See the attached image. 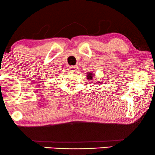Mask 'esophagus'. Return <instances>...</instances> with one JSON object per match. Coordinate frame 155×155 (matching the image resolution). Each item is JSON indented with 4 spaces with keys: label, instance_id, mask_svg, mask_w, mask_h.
I'll return each mask as SVG.
<instances>
[{
    "label": "esophagus",
    "instance_id": "34e87169",
    "mask_svg": "<svg viewBox=\"0 0 155 155\" xmlns=\"http://www.w3.org/2000/svg\"><path fill=\"white\" fill-rule=\"evenodd\" d=\"M68 71L71 72H76L77 71V67L76 66H71L68 68Z\"/></svg>",
    "mask_w": 155,
    "mask_h": 155
}]
</instances>
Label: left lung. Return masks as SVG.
I'll use <instances>...</instances> for the list:
<instances>
[{
	"mask_svg": "<svg viewBox=\"0 0 155 155\" xmlns=\"http://www.w3.org/2000/svg\"><path fill=\"white\" fill-rule=\"evenodd\" d=\"M88 79H90V80H91L92 79V74H88Z\"/></svg>",
	"mask_w": 155,
	"mask_h": 155,
	"instance_id": "1",
	"label": "left lung"
}]
</instances>
